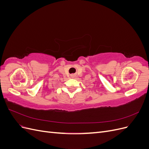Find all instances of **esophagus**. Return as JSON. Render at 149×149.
Returning a JSON list of instances; mask_svg holds the SVG:
<instances>
[{"instance_id": "obj_1", "label": "esophagus", "mask_w": 149, "mask_h": 149, "mask_svg": "<svg viewBox=\"0 0 149 149\" xmlns=\"http://www.w3.org/2000/svg\"><path fill=\"white\" fill-rule=\"evenodd\" d=\"M71 78H74V75H71Z\"/></svg>"}]
</instances>
